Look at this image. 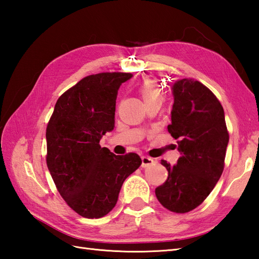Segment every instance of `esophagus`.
Listing matches in <instances>:
<instances>
[{"label":"esophagus","instance_id":"obj_1","mask_svg":"<svg viewBox=\"0 0 259 259\" xmlns=\"http://www.w3.org/2000/svg\"><path fill=\"white\" fill-rule=\"evenodd\" d=\"M141 167L142 168H147L149 166H152V164H155V160H153L152 158L150 157H147V156H142L141 157Z\"/></svg>","mask_w":259,"mask_h":259}]
</instances>
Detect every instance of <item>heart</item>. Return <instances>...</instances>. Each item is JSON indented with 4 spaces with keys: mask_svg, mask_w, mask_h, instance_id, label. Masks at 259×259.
I'll use <instances>...</instances> for the list:
<instances>
[{
    "mask_svg": "<svg viewBox=\"0 0 259 259\" xmlns=\"http://www.w3.org/2000/svg\"><path fill=\"white\" fill-rule=\"evenodd\" d=\"M139 93L141 98L144 99L145 103L151 101H162L163 100V92L159 85L156 79H146L139 85Z\"/></svg>",
    "mask_w": 259,
    "mask_h": 259,
    "instance_id": "heart-1",
    "label": "heart"
}]
</instances>
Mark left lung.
Here are the masks:
<instances>
[{"label":"left lung","mask_w":259,"mask_h":259,"mask_svg":"<svg viewBox=\"0 0 259 259\" xmlns=\"http://www.w3.org/2000/svg\"><path fill=\"white\" fill-rule=\"evenodd\" d=\"M174 106L168 131L177 139L180 157L168 178L156 188L168 210L191 211L206 199L221 178L229 140L222 103L201 82L186 78L172 87Z\"/></svg>","instance_id":"obj_1"}]
</instances>
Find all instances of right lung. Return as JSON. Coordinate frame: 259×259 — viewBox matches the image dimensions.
<instances>
[{
	"mask_svg": "<svg viewBox=\"0 0 259 259\" xmlns=\"http://www.w3.org/2000/svg\"><path fill=\"white\" fill-rule=\"evenodd\" d=\"M133 74L88 75L58 99L47 126V166L59 194L85 218L112 210L126 177L140 167L135 152L115 156L99 145L114 126L118 90Z\"/></svg>",
	"mask_w": 259,
	"mask_h": 259,
	"instance_id": "1",
	"label": "right lung"
}]
</instances>
